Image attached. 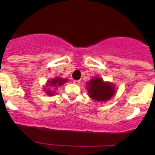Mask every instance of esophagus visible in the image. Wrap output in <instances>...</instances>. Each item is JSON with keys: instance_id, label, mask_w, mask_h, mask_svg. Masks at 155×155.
Wrapping results in <instances>:
<instances>
[{"instance_id": "34e87169", "label": "esophagus", "mask_w": 155, "mask_h": 155, "mask_svg": "<svg viewBox=\"0 0 155 155\" xmlns=\"http://www.w3.org/2000/svg\"><path fill=\"white\" fill-rule=\"evenodd\" d=\"M80 80H74V83L75 84H79L80 83Z\"/></svg>"}]
</instances>
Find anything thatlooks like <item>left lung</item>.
Wrapping results in <instances>:
<instances>
[{"mask_svg":"<svg viewBox=\"0 0 155 155\" xmlns=\"http://www.w3.org/2000/svg\"><path fill=\"white\" fill-rule=\"evenodd\" d=\"M89 95L96 101H108L115 93L114 86L112 84L104 82L99 77H94L87 83Z\"/></svg>","mask_w":155,"mask_h":155,"instance_id":"8db88e82","label":"left lung"}]
</instances>
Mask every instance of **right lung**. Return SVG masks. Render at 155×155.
Wrapping results in <instances>:
<instances>
[{
  "instance_id": "1",
  "label": "right lung",
  "mask_w": 155,
  "mask_h": 155,
  "mask_svg": "<svg viewBox=\"0 0 155 155\" xmlns=\"http://www.w3.org/2000/svg\"><path fill=\"white\" fill-rule=\"evenodd\" d=\"M68 81V79H60V78H56V79L51 80V81H48V83L47 84V86H50V87H58V86H61L62 84H63L64 83H65ZM54 91H52V90H46V92H47V95H52L54 94Z\"/></svg>"
}]
</instances>
